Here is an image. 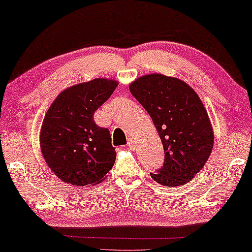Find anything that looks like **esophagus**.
Segmentation results:
<instances>
[{"mask_svg":"<svg viewBox=\"0 0 252 252\" xmlns=\"http://www.w3.org/2000/svg\"><path fill=\"white\" fill-rule=\"evenodd\" d=\"M127 146H128L129 148H134V147H135V144H134V142H133V139L129 138L128 141H127Z\"/></svg>","mask_w":252,"mask_h":252,"instance_id":"1","label":"esophagus"}]
</instances>
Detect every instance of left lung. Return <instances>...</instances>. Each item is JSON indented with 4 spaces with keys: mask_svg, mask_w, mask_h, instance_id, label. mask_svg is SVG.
I'll use <instances>...</instances> for the list:
<instances>
[{
    "mask_svg": "<svg viewBox=\"0 0 252 252\" xmlns=\"http://www.w3.org/2000/svg\"><path fill=\"white\" fill-rule=\"evenodd\" d=\"M129 90L153 121L164 148V164L152 179L164 187L187 184L210 158L214 135L207 109L188 84L174 77L151 73Z\"/></svg>",
    "mask_w": 252,
    "mask_h": 252,
    "instance_id": "obj_1",
    "label": "left lung"
}]
</instances>
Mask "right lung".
Wrapping results in <instances>:
<instances>
[{"label":"right lung","mask_w":252,"mask_h":252,"mask_svg":"<svg viewBox=\"0 0 252 252\" xmlns=\"http://www.w3.org/2000/svg\"><path fill=\"white\" fill-rule=\"evenodd\" d=\"M118 82L97 78L59 94L45 114L40 147L45 163L65 183L85 187L107 177L116 159L110 133L94 122V113Z\"/></svg>","instance_id":"obj_1"}]
</instances>
